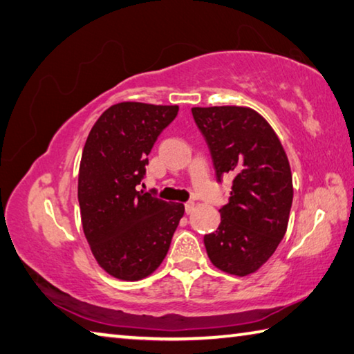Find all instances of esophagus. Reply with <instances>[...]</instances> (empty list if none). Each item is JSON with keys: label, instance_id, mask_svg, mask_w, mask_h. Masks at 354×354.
I'll list each match as a JSON object with an SVG mask.
<instances>
[{"label": "esophagus", "instance_id": "1", "mask_svg": "<svg viewBox=\"0 0 354 354\" xmlns=\"http://www.w3.org/2000/svg\"><path fill=\"white\" fill-rule=\"evenodd\" d=\"M194 207H196V203H194V202H187V203H185V212H187V214L193 213Z\"/></svg>", "mask_w": 354, "mask_h": 354}]
</instances>
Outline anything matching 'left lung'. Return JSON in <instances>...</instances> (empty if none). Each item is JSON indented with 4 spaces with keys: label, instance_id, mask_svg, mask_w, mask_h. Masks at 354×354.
<instances>
[{
    "label": "left lung",
    "instance_id": "left-lung-1",
    "mask_svg": "<svg viewBox=\"0 0 354 354\" xmlns=\"http://www.w3.org/2000/svg\"><path fill=\"white\" fill-rule=\"evenodd\" d=\"M212 152L218 182L234 176L221 224L203 243L209 261L245 277L274 255L286 233L292 207V172L274 129L249 107L191 109Z\"/></svg>",
    "mask_w": 354,
    "mask_h": 354
}]
</instances>
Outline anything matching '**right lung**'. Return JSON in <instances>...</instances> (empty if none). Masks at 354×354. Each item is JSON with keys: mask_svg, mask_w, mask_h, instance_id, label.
<instances>
[{"mask_svg": "<svg viewBox=\"0 0 354 354\" xmlns=\"http://www.w3.org/2000/svg\"><path fill=\"white\" fill-rule=\"evenodd\" d=\"M178 105L120 102L99 116L85 141L77 199L93 257L109 275L138 281L163 263L183 203L136 191L153 142Z\"/></svg>", "mask_w": 354, "mask_h": 354, "instance_id": "obj_1", "label": "right lung"}]
</instances>
